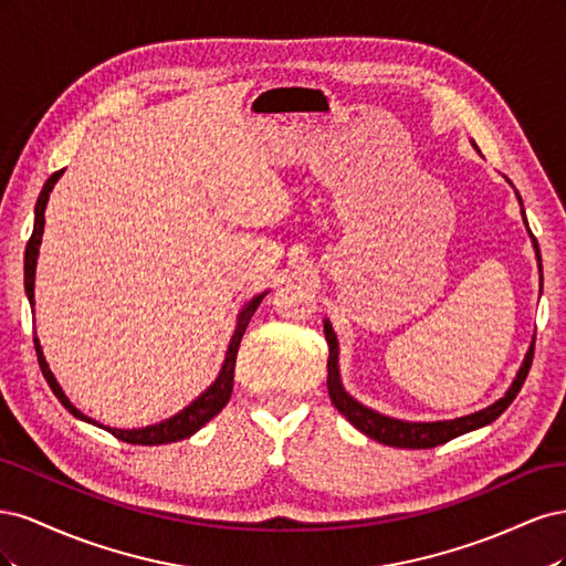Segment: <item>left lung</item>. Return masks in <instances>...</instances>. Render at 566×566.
Returning a JSON list of instances; mask_svg holds the SVG:
<instances>
[{"label": "left lung", "instance_id": "obj_1", "mask_svg": "<svg viewBox=\"0 0 566 566\" xmlns=\"http://www.w3.org/2000/svg\"><path fill=\"white\" fill-rule=\"evenodd\" d=\"M517 200L522 205L520 193H517ZM522 217L526 221L524 205H522ZM531 243H534L536 260H538V271H541V250H538V243H536L534 235H531ZM323 333H325V339H328V347H331V356H328V394H331L333 406L356 427L358 432H364L366 437L385 443V447H397V449H432V447H439V443H447V441H451V439H455L460 434H468L472 430H479V427L491 424L512 401H515V397H517L524 380H526V373L531 368V361H534V342H531L528 352L524 354V361H522V366H520V370L515 375V380H512V385L507 387V391L503 394L499 401H493L491 406H486L482 410H474V413H470V416L453 418V420L410 422V420H399V418L382 416V413H378V410H373V408L364 406L361 401H356L352 397V394L345 389V385H342V378H339V345H337V335H335L328 318L323 321Z\"/></svg>", "mask_w": 566, "mask_h": 566}]
</instances>
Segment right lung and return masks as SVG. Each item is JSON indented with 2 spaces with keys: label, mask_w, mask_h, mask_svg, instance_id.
Wrapping results in <instances>:
<instances>
[{
  "label": "right lung",
  "mask_w": 566,
  "mask_h": 566,
  "mask_svg": "<svg viewBox=\"0 0 566 566\" xmlns=\"http://www.w3.org/2000/svg\"><path fill=\"white\" fill-rule=\"evenodd\" d=\"M65 172V169H59V172L51 175L42 188V193L38 198V205H35V227H32V235L28 241V248H25V295H28V302L32 310H35V269H38V256H40V245H42V233H44V210H46V202H49V193L54 191L56 181L61 179V175ZM264 295H269V290L262 295H254L250 302L243 304V310L238 312V318H235V331L231 335V342H229V349H227V356H224V364H221V370L217 375V380L205 389L200 397L196 401L188 403L184 410H179L177 416L167 418L163 422H156V424H148V427H139V430H117V427H104L101 422H96L94 418L84 416L80 408L73 406V401L65 397V391L61 389L59 380L54 378V373H51L46 358H44V352H42V345L40 339L35 337V349H38V361H40V368H42V375L46 378L51 391L56 394V399L71 410V413L77 418V420H84L90 424H96V427H104V430H108L113 437H117L119 441H127V443H139V447H158V443H172V441H181V439H188L191 434H196L202 424H208L221 408H224L231 399V389H233V370H235V356H238V347H241V339L245 335V328L248 323L252 318V314L256 312V306L262 304Z\"/></svg>",
  "instance_id": "right-lung-1"
}]
</instances>
